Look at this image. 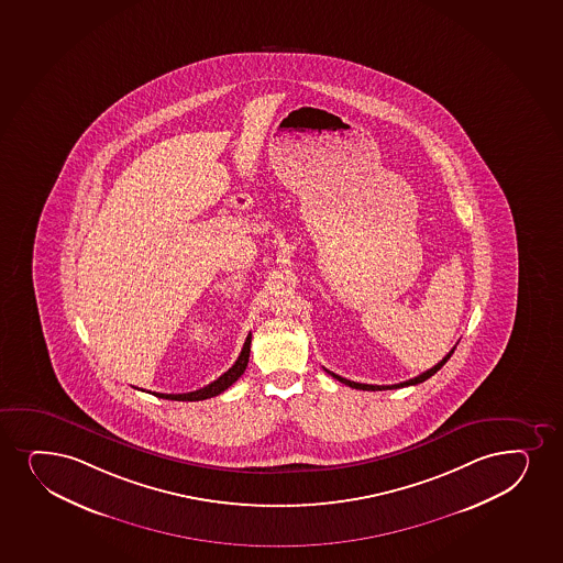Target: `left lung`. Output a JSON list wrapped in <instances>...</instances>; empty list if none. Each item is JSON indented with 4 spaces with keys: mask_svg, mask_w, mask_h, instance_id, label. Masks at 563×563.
Returning a JSON list of instances; mask_svg holds the SVG:
<instances>
[{
    "mask_svg": "<svg viewBox=\"0 0 563 563\" xmlns=\"http://www.w3.org/2000/svg\"><path fill=\"white\" fill-rule=\"evenodd\" d=\"M454 351H456V346L452 349V351L446 354V356L439 362V364L433 365L431 369L426 371V373H422V375H418V377L409 378V380H405V383L399 384H390V386H377V384H362V383H354V380H349V378L339 377V375H335V373H331V371H328L330 373L331 377L338 378L339 383L346 384V386H351V388H356V390H367V391H377V390H396V388H405V386H415V384L423 383V380H428V378L433 377L435 375L437 371L441 369L446 362H449L450 356L454 354Z\"/></svg>",
    "mask_w": 563,
    "mask_h": 563,
    "instance_id": "8db88e82",
    "label": "left lung"
}]
</instances>
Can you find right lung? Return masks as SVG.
Returning a JSON list of instances; mask_svg holds the SVG:
<instances>
[{
  "mask_svg": "<svg viewBox=\"0 0 563 563\" xmlns=\"http://www.w3.org/2000/svg\"><path fill=\"white\" fill-rule=\"evenodd\" d=\"M251 339L252 335L249 333V338H246L245 344H243V351L239 354L238 362L230 369L225 371L224 375H220L217 380H212L211 384H207V386L199 388V390L188 391V394H154V396L172 399V401H201V399L219 396V394L228 390L245 373L249 356H251Z\"/></svg>",
  "mask_w": 563,
  "mask_h": 563,
  "instance_id": "obj_1",
  "label": "right lung"
}]
</instances>
